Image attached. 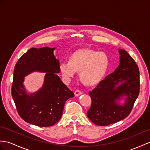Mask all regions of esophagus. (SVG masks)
I'll return each mask as SVG.
<instances>
[{"label": "esophagus", "mask_w": 150, "mask_h": 150, "mask_svg": "<svg viewBox=\"0 0 150 150\" xmlns=\"http://www.w3.org/2000/svg\"><path fill=\"white\" fill-rule=\"evenodd\" d=\"M82 93H83V92H81V90H76L75 92H74V96H75L76 97H77V96H80V95H81Z\"/></svg>", "instance_id": "obj_1"}]
</instances>
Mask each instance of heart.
Segmentation results:
<instances>
[{
  "label": "heart",
  "mask_w": 150,
  "mask_h": 150,
  "mask_svg": "<svg viewBox=\"0 0 150 150\" xmlns=\"http://www.w3.org/2000/svg\"><path fill=\"white\" fill-rule=\"evenodd\" d=\"M109 60L106 54L89 49H82L72 53L69 60L59 64V70L66 82L71 81L79 71L81 81L88 85L98 83L108 69Z\"/></svg>",
  "instance_id": "obj_1"
}]
</instances>
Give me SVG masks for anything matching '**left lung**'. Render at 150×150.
<instances>
[{"label":"left lung","instance_id":"obj_1","mask_svg":"<svg viewBox=\"0 0 150 150\" xmlns=\"http://www.w3.org/2000/svg\"><path fill=\"white\" fill-rule=\"evenodd\" d=\"M119 53L118 67L89 92L92 104L87 116L98 126H107L127 117L139 93V70L136 62L125 50L120 49ZM124 96H127L125 103L119 105L117 100Z\"/></svg>","mask_w":150,"mask_h":150}]
</instances>
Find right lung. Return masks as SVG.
<instances>
[{
	"label": "right lung",
	"mask_w": 150,
	"mask_h": 150,
	"mask_svg": "<svg viewBox=\"0 0 150 150\" xmlns=\"http://www.w3.org/2000/svg\"><path fill=\"white\" fill-rule=\"evenodd\" d=\"M54 48L32 47L18 60L14 70L11 94L18 115L26 122L38 127H50L59 121L64 104L74 94L57 76L59 60ZM33 71L46 72L45 83L37 93L27 94L23 78Z\"/></svg>",
	"instance_id": "add662e5"
}]
</instances>
